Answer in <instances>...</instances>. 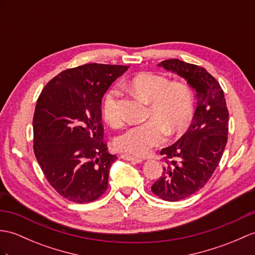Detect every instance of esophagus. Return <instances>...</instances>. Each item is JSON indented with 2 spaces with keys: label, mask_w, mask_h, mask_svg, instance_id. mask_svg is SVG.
Returning <instances> with one entry per match:
<instances>
[{
  "label": "esophagus",
  "mask_w": 255,
  "mask_h": 255,
  "mask_svg": "<svg viewBox=\"0 0 255 255\" xmlns=\"http://www.w3.org/2000/svg\"><path fill=\"white\" fill-rule=\"evenodd\" d=\"M121 157H122L123 159H126V161H130V162H133V163H137V164L142 163V161H143V159H142V158L134 157V156L128 155V154H122V155H121Z\"/></svg>",
  "instance_id": "obj_1"
}]
</instances>
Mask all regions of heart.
<instances>
[{
	"label": "heart",
	"mask_w": 255,
	"mask_h": 255,
	"mask_svg": "<svg viewBox=\"0 0 255 255\" xmlns=\"http://www.w3.org/2000/svg\"><path fill=\"white\" fill-rule=\"evenodd\" d=\"M131 90L149 103L147 121L126 129L117 135L114 144L117 150L132 155H145L165 141L166 132L183 131L190 124L194 110L191 88L183 82H170L166 77L150 73L134 76L129 81ZM120 90L110 88L102 99V114L112 125L122 122Z\"/></svg>",
	"instance_id": "heart-1"
}]
</instances>
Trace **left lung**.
Listing matches in <instances>:
<instances>
[{"instance_id":"left-lung-1","label":"left lung","mask_w":255,"mask_h":255,"mask_svg":"<svg viewBox=\"0 0 255 255\" xmlns=\"http://www.w3.org/2000/svg\"><path fill=\"white\" fill-rule=\"evenodd\" d=\"M158 66L186 79L198 98L190 127L174 144L162 149L167 165L151 187L158 198L176 202L203 188L215 171L227 143L229 114L224 91L205 68L177 58Z\"/></svg>"}]
</instances>
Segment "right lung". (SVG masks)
<instances>
[{
  "instance_id": "add662e5",
  "label": "right lung",
  "mask_w": 255,
  "mask_h": 255,
  "mask_svg": "<svg viewBox=\"0 0 255 255\" xmlns=\"http://www.w3.org/2000/svg\"><path fill=\"white\" fill-rule=\"evenodd\" d=\"M129 66L86 64L47 82L33 115V151L50 185L75 203L99 199L117 158L103 141L101 103Z\"/></svg>"
}]
</instances>
